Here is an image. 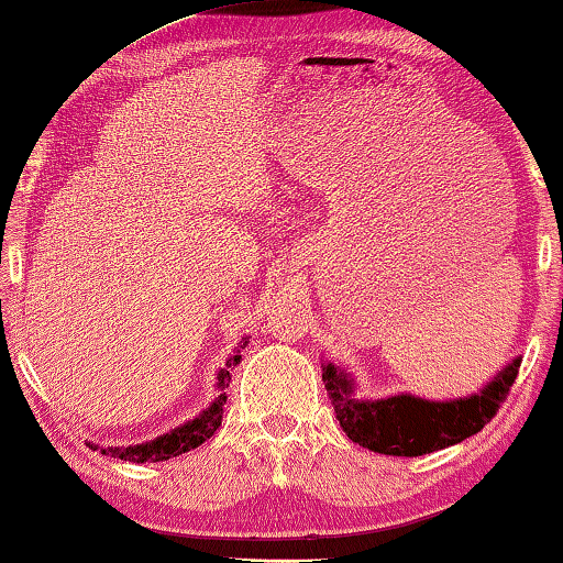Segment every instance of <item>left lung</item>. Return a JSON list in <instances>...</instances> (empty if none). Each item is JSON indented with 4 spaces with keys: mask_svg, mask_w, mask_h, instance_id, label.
I'll return each mask as SVG.
<instances>
[{
    "mask_svg": "<svg viewBox=\"0 0 563 563\" xmlns=\"http://www.w3.org/2000/svg\"><path fill=\"white\" fill-rule=\"evenodd\" d=\"M519 365L521 358L516 355L478 394L453 400H428L413 394L355 398L353 376L333 363H323V383L347 439L386 456L413 459L478 433L506 400Z\"/></svg>",
    "mask_w": 563,
    "mask_h": 563,
    "instance_id": "8db88e82",
    "label": "left lung"
}]
</instances>
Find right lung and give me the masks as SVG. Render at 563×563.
Segmentation results:
<instances>
[{"instance_id": "right-lung-1", "label": "right lung", "mask_w": 563, "mask_h": 563, "mask_svg": "<svg viewBox=\"0 0 563 563\" xmlns=\"http://www.w3.org/2000/svg\"><path fill=\"white\" fill-rule=\"evenodd\" d=\"M247 345V338L238 343L235 355H230L225 368L218 371V398L212 404L198 413L190 421L180 423L177 428H169L167 433H159L157 439L145 441V443H135V445H97L89 443L95 451L104 453V456L112 459H122V461H132V463H159V461H169L175 456H183V453L198 449L205 441L210 439L212 433L218 431L222 423V406H225V388L230 386V371L240 363V351Z\"/></svg>"}]
</instances>
